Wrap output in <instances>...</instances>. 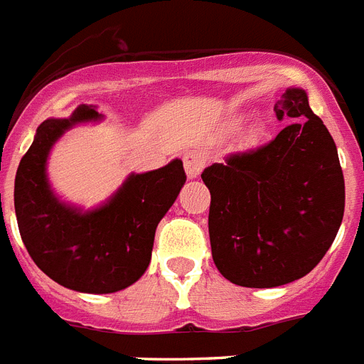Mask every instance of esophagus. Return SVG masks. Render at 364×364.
I'll return each mask as SVG.
<instances>
[{"label": "esophagus", "instance_id": "34e87169", "mask_svg": "<svg viewBox=\"0 0 364 364\" xmlns=\"http://www.w3.org/2000/svg\"><path fill=\"white\" fill-rule=\"evenodd\" d=\"M204 164H206V156L200 152H188L184 156V169L188 178H197L203 171Z\"/></svg>", "mask_w": 364, "mask_h": 364}]
</instances>
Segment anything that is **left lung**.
I'll use <instances>...</instances> for the list:
<instances>
[{
	"label": "left lung",
	"mask_w": 364,
	"mask_h": 364,
	"mask_svg": "<svg viewBox=\"0 0 364 364\" xmlns=\"http://www.w3.org/2000/svg\"><path fill=\"white\" fill-rule=\"evenodd\" d=\"M273 111L290 122L268 145L203 171L215 268L238 287L273 288L305 277L344 215V176L331 134L301 87Z\"/></svg>",
	"instance_id": "1"
}]
</instances>
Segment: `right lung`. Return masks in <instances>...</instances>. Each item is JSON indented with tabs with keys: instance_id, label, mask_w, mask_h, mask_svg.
I'll return each instance as SVG.
<instances>
[{
	"instance_id": "right-lung-1",
	"label": "right lung",
	"mask_w": 364,
	"mask_h": 364,
	"mask_svg": "<svg viewBox=\"0 0 364 364\" xmlns=\"http://www.w3.org/2000/svg\"><path fill=\"white\" fill-rule=\"evenodd\" d=\"M96 106L80 104L68 119L37 128L14 180V210L27 253L48 277L83 294L124 290L146 272L156 227L186 184L182 160L132 173L106 203L91 210L65 203L48 178V158L65 132L102 121Z\"/></svg>"
}]
</instances>
